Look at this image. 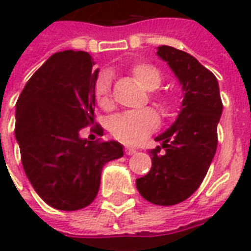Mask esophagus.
<instances>
[{"mask_svg": "<svg viewBox=\"0 0 251 251\" xmlns=\"http://www.w3.org/2000/svg\"><path fill=\"white\" fill-rule=\"evenodd\" d=\"M136 152H137V151L134 149V148H131V147H126L125 148V153H126V154H129V156H130V154H134Z\"/></svg>", "mask_w": 251, "mask_h": 251, "instance_id": "obj_1", "label": "esophagus"}]
</instances>
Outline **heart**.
<instances>
[{
  "mask_svg": "<svg viewBox=\"0 0 251 251\" xmlns=\"http://www.w3.org/2000/svg\"><path fill=\"white\" fill-rule=\"evenodd\" d=\"M133 75L136 80L148 91H153L161 84L163 76L157 68L148 63H140L133 67ZM94 98L97 103L107 109L111 104L110 99V75L102 72L94 83ZM158 106L165 111L171 106L168 97H157ZM158 125V115L152 109L125 111L111 117L109 121V129L111 134L127 145H137L144 141Z\"/></svg>",
  "mask_w": 251,
  "mask_h": 251,
  "instance_id": "heart-1",
  "label": "heart"
}]
</instances>
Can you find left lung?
I'll list each match as a JSON object with an SVG mask.
<instances>
[{
    "label": "left lung",
    "mask_w": 251,
    "mask_h": 251,
    "mask_svg": "<svg viewBox=\"0 0 251 251\" xmlns=\"http://www.w3.org/2000/svg\"><path fill=\"white\" fill-rule=\"evenodd\" d=\"M157 56L179 80L183 100L177 118L154 140L152 168L136 180L138 192L157 205H174L199 188L215 156L222 104L215 75L194 56L174 47H157Z\"/></svg>",
    "instance_id": "obj_1"
}]
</instances>
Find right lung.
<instances>
[{
	"mask_svg": "<svg viewBox=\"0 0 251 251\" xmlns=\"http://www.w3.org/2000/svg\"><path fill=\"white\" fill-rule=\"evenodd\" d=\"M87 52L53 53L30 76L16 103V140L25 175L56 210L93 203L106 163L124 156L117 141L80 137L94 122V83L99 70Z\"/></svg>",
	"mask_w": 251,
	"mask_h": 251,
	"instance_id": "obj_1",
	"label": "right lung"
}]
</instances>
